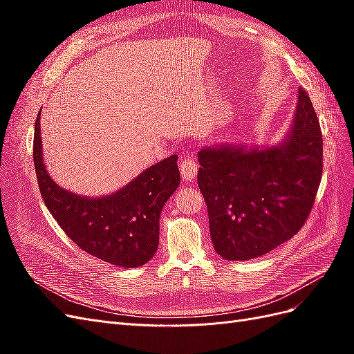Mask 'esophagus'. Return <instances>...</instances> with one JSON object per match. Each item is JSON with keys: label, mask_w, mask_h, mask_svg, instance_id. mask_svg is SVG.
I'll use <instances>...</instances> for the list:
<instances>
[{"label": "esophagus", "mask_w": 354, "mask_h": 354, "mask_svg": "<svg viewBox=\"0 0 354 354\" xmlns=\"http://www.w3.org/2000/svg\"><path fill=\"white\" fill-rule=\"evenodd\" d=\"M180 173H181V178H183L185 181H192L198 174V164L194 159L186 158L181 160Z\"/></svg>", "instance_id": "obj_1"}]
</instances>
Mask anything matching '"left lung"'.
I'll use <instances>...</instances> for the list:
<instances>
[{
    "instance_id": "left-lung-1",
    "label": "left lung",
    "mask_w": 354,
    "mask_h": 354,
    "mask_svg": "<svg viewBox=\"0 0 354 354\" xmlns=\"http://www.w3.org/2000/svg\"><path fill=\"white\" fill-rule=\"evenodd\" d=\"M322 156L319 120L304 90L279 143L202 147L198 186L216 252L230 261L252 260L291 239L313 208Z\"/></svg>"
}]
</instances>
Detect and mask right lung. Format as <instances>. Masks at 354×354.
I'll return each mask as SVG.
<instances>
[{
  "mask_svg": "<svg viewBox=\"0 0 354 354\" xmlns=\"http://www.w3.org/2000/svg\"><path fill=\"white\" fill-rule=\"evenodd\" d=\"M38 113L34 164L41 196L59 226L81 250L118 267L134 269L152 260L159 242V217L180 185L177 155L146 168L106 196L77 195L47 173Z\"/></svg>",
  "mask_w": 354,
  "mask_h": 354,
  "instance_id": "add662e5",
  "label": "right lung"
}]
</instances>
